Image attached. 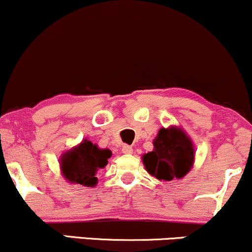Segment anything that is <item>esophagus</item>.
<instances>
[{"label": "esophagus", "instance_id": "1", "mask_svg": "<svg viewBox=\"0 0 252 252\" xmlns=\"http://www.w3.org/2000/svg\"><path fill=\"white\" fill-rule=\"evenodd\" d=\"M122 153L123 154H132V148L128 144H124L122 147Z\"/></svg>", "mask_w": 252, "mask_h": 252}]
</instances>
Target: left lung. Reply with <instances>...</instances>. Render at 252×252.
<instances>
[{
  "label": "left lung",
  "instance_id": "1",
  "mask_svg": "<svg viewBox=\"0 0 252 252\" xmlns=\"http://www.w3.org/2000/svg\"><path fill=\"white\" fill-rule=\"evenodd\" d=\"M153 152L142 155L143 166L160 181L184 178L192 169L195 149L192 138L181 126L161 128L153 140Z\"/></svg>",
  "mask_w": 252,
  "mask_h": 252
}]
</instances>
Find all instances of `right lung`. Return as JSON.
I'll return each mask as SVG.
<instances>
[{
  "label": "right lung",
  "instance_id": "right-lung-1",
  "mask_svg": "<svg viewBox=\"0 0 252 252\" xmlns=\"http://www.w3.org/2000/svg\"><path fill=\"white\" fill-rule=\"evenodd\" d=\"M111 155L110 149L99 148L85 138L79 144L63 153L59 158L60 172L71 185L94 187L98 182L97 172L108 164Z\"/></svg>",
  "mask_w": 252,
  "mask_h": 252
}]
</instances>
